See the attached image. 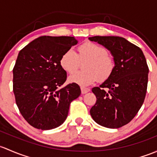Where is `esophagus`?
Returning a JSON list of instances; mask_svg holds the SVG:
<instances>
[{"label":"esophagus","instance_id":"obj_1","mask_svg":"<svg viewBox=\"0 0 157 157\" xmlns=\"http://www.w3.org/2000/svg\"><path fill=\"white\" fill-rule=\"evenodd\" d=\"M81 90H82V94H86L88 93V91H90V89L88 88H84V87H82L81 88Z\"/></svg>","mask_w":157,"mask_h":157}]
</instances>
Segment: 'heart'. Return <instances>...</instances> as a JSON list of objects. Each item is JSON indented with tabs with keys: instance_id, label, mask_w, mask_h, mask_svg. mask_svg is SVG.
I'll list each match as a JSON object with an SVG mask.
<instances>
[{
	"instance_id": "1",
	"label": "heart",
	"mask_w": 157,
	"mask_h": 157,
	"mask_svg": "<svg viewBox=\"0 0 157 157\" xmlns=\"http://www.w3.org/2000/svg\"><path fill=\"white\" fill-rule=\"evenodd\" d=\"M78 54L72 48L68 49L60 58L59 63L68 72L77 69L80 60L88 59L84 65L85 70L77 71L69 76V82L85 87L97 82L109 78L114 68L112 58L108 56V51L103 47L95 43L86 42L78 47Z\"/></svg>"
}]
</instances>
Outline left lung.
<instances>
[{
    "label": "left lung",
    "mask_w": 157,
    "mask_h": 157,
    "mask_svg": "<svg viewBox=\"0 0 157 157\" xmlns=\"http://www.w3.org/2000/svg\"><path fill=\"white\" fill-rule=\"evenodd\" d=\"M110 51L114 68L109 78L92 88L97 98L90 113L94 120L109 128L130 122L141 107L147 93L148 69L143 51L125 38L118 36L88 38Z\"/></svg>",
    "instance_id": "8db88e82"
}]
</instances>
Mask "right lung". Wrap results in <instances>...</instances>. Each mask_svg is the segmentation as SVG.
<instances>
[{"instance_id":"obj_1","label":"right lung","mask_w":157,"mask_h":157,"mask_svg":"<svg viewBox=\"0 0 157 157\" xmlns=\"http://www.w3.org/2000/svg\"><path fill=\"white\" fill-rule=\"evenodd\" d=\"M77 43L74 37L41 36L19 51L13 69V93L19 112L34 128L50 130L62 125L71 102L81 94L77 84L59 89L67 78L60 58Z\"/></svg>"}]
</instances>
